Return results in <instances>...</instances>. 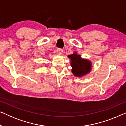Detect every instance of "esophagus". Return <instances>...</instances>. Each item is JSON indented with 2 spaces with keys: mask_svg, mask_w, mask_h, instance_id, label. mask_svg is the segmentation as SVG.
<instances>
[{
  "mask_svg": "<svg viewBox=\"0 0 126 126\" xmlns=\"http://www.w3.org/2000/svg\"><path fill=\"white\" fill-rule=\"evenodd\" d=\"M56 52H57V53L58 54L60 55V54H61L62 53H63V50L62 49H57L56 50Z\"/></svg>",
  "mask_w": 126,
  "mask_h": 126,
  "instance_id": "1",
  "label": "esophagus"
}]
</instances>
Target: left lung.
I'll list each match as a JSON object with an SVG mask.
<instances>
[{
  "label": "left lung",
  "instance_id": "obj_1",
  "mask_svg": "<svg viewBox=\"0 0 126 126\" xmlns=\"http://www.w3.org/2000/svg\"><path fill=\"white\" fill-rule=\"evenodd\" d=\"M68 57L71 60L72 72L75 76L81 77L91 71V63L88 60L82 59L80 55L75 53L68 56Z\"/></svg>",
  "mask_w": 126,
  "mask_h": 126
}]
</instances>
